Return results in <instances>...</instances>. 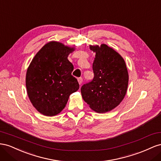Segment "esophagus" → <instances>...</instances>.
Listing matches in <instances>:
<instances>
[{
    "label": "esophagus",
    "instance_id": "esophagus-1",
    "mask_svg": "<svg viewBox=\"0 0 161 161\" xmlns=\"http://www.w3.org/2000/svg\"><path fill=\"white\" fill-rule=\"evenodd\" d=\"M77 81H78V83H79V84L81 85L82 84V81H83V80H82L81 77H79L77 79Z\"/></svg>",
    "mask_w": 161,
    "mask_h": 161
}]
</instances>
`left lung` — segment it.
Listing matches in <instances>:
<instances>
[{"instance_id": "left-lung-1", "label": "left lung", "mask_w": 161, "mask_h": 161, "mask_svg": "<svg viewBox=\"0 0 161 161\" xmlns=\"http://www.w3.org/2000/svg\"><path fill=\"white\" fill-rule=\"evenodd\" d=\"M95 53L93 80L81 88L82 98L92 111L105 113L120 104L127 93L129 74L123 58L105 44L90 45Z\"/></svg>"}]
</instances>
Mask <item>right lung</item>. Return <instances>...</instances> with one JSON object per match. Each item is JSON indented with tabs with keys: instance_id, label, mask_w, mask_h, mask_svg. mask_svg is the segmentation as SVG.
I'll list each match as a JSON object with an SVG mask.
<instances>
[{
	"instance_id": "1",
	"label": "right lung",
	"mask_w": 161,
	"mask_h": 161,
	"mask_svg": "<svg viewBox=\"0 0 161 161\" xmlns=\"http://www.w3.org/2000/svg\"><path fill=\"white\" fill-rule=\"evenodd\" d=\"M75 50V47L50 41L36 53L27 67V96L34 108L45 116L60 113L69 96L80 88L71 75L73 65L67 58Z\"/></svg>"
}]
</instances>
